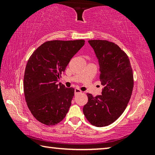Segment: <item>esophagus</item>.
Here are the masks:
<instances>
[{"label":"esophagus","instance_id":"1","mask_svg":"<svg viewBox=\"0 0 155 155\" xmlns=\"http://www.w3.org/2000/svg\"><path fill=\"white\" fill-rule=\"evenodd\" d=\"M81 92H82V91H81L79 90V89L75 88V90H74V94H75V95H77V94H81Z\"/></svg>","mask_w":155,"mask_h":155}]
</instances>
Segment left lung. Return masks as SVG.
<instances>
[{
	"instance_id": "1",
	"label": "left lung",
	"mask_w": 155,
	"mask_h": 155,
	"mask_svg": "<svg viewBox=\"0 0 155 155\" xmlns=\"http://www.w3.org/2000/svg\"><path fill=\"white\" fill-rule=\"evenodd\" d=\"M98 60L100 81L104 86L102 95L88 94L83 111L97 127L114 122L124 111L132 94L133 70L127 54L115 43L107 40H89Z\"/></svg>"
}]
</instances>
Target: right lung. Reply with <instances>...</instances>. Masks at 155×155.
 <instances>
[{
  "label": "right lung",
  "instance_id": "obj_1",
  "mask_svg": "<svg viewBox=\"0 0 155 155\" xmlns=\"http://www.w3.org/2000/svg\"><path fill=\"white\" fill-rule=\"evenodd\" d=\"M84 44L83 40L48 41L28 59L24 76L25 100L31 114L42 124H58L68 112L74 89L57 83Z\"/></svg>",
  "mask_w": 155,
  "mask_h": 155
}]
</instances>
